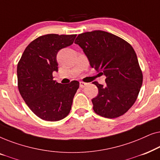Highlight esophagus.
<instances>
[{
  "label": "esophagus",
  "mask_w": 160,
  "mask_h": 160,
  "mask_svg": "<svg viewBox=\"0 0 160 160\" xmlns=\"http://www.w3.org/2000/svg\"><path fill=\"white\" fill-rule=\"evenodd\" d=\"M79 85H80V87L81 88H84L87 85V83H85V82H79Z\"/></svg>",
  "instance_id": "esophagus-1"
}]
</instances>
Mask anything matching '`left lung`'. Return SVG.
<instances>
[{"instance_id":"left-lung-1","label":"left lung","mask_w":160,"mask_h":160,"mask_svg":"<svg viewBox=\"0 0 160 160\" xmlns=\"http://www.w3.org/2000/svg\"><path fill=\"white\" fill-rule=\"evenodd\" d=\"M92 68L106 76L105 85L94 82L98 95L93 110L102 117H119L135 103L143 83V73L135 50L128 42L110 32L94 30L79 34L75 42Z\"/></svg>"}]
</instances>
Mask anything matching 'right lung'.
<instances>
[{
  "mask_svg": "<svg viewBox=\"0 0 160 160\" xmlns=\"http://www.w3.org/2000/svg\"><path fill=\"white\" fill-rule=\"evenodd\" d=\"M76 37L58 34L38 37L26 47L17 64L19 93L30 110L45 121L66 117L79 87L77 81L62 84L54 81L52 76L58 71V52L71 46Z\"/></svg>",
  "mask_w": 160,
  "mask_h": 160,
  "instance_id": "right-lung-1",
  "label": "right lung"
}]
</instances>
